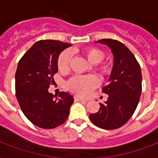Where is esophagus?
<instances>
[{"instance_id": "esophagus-1", "label": "esophagus", "mask_w": 158, "mask_h": 158, "mask_svg": "<svg viewBox=\"0 0 158 158\" xmlns=\"http://www.w3.org/2000/svg\"><path fill=\"white\" fill-rule=\"evenodd\" d=\"M74 101H79V102H86L87 100L83 98H78V97H74Z\"/></svg>"}]
</instances>
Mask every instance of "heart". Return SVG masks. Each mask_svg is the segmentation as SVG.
Masks as SVG:
<instances>
[{"mask_svg": "<svg viewBox=\"0 0 158 158\" xmlns=\"http://www.w3.org/2000/svg\"><path fill=\"white\" fill-rule=\"evenodd\" d=\"M84 56L89 62L93 64H98L104 59V52L96 48H88L84 50ZM71 60V52L69 51H64L60 55L58 58V69L60 71H67L69 68V63ZM98 70L102 75H107L111 71V66L109 64H101L98 67ZM99 84L98 79L94 75L73 77L67 82V89L75 93L79 96H87L94 90Z\"/></svg>", "mask_w": 158, "mask_h": 158, "instance_id": "obj_1", "label": "heart"}]
</instances>
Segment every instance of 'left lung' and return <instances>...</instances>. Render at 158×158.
Segmentation results:
<instances>
[{"instance_id": "1", "label": "left lung", "mask_w": 158, "mask_h": 158, "mask_svg": "<svg viewBox=\"0 0 158 158\" xmlns=\"http://www.w3.org/2000/svg\"><path fill=\"white\" fill-rule=\"evenodd\" d=\"M107 46L113 55V66L108 84L102 89L107 101L100 104L98 112L89 115L93 124L103 130L121 127L135 112L142 93V74L139 64L129 48L119 41H97Z\"/></svg>"}]
</instances>
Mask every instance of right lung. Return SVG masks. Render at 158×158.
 Returning <instances> with one entry per match:
<instances>
[{
	"mask_svg": "<svg viewBox=\"0 0 158 158\" xmlns=\"http://www.w3.org/2000/svg\"><path fill=\"white\" fill-rule=\"evenodd\" d=\"M71 44L41 40L33 44L19 61L15 73V93L26 117L43 129H53L66 120L74 98L60 92L59 98L48 92L58 71V58Z\"/></svg>",
	"mask_w": 158,
	"mask_h": 158,
	"instance_id": "1",
	"label": "right lung"
}]
</instances>
